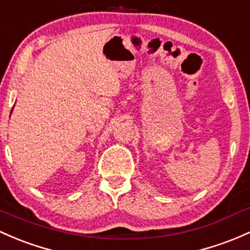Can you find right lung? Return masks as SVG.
Returning <instances> with one entry per match:
<instances>
[{"mask_svg":"<svg viewBox=\"0 0 250 250\" xmlns=\"http://www.w3.org/2000/svg\"><path fill=\"white\" fill-rule=\"evenodd\" d=\"M12 111H13V109H12ZM10 114H12V113H10Z\"/></svg>","mask_w":250,"mask_h":250,"instance_id":"obj_1","label":"right lung"}]
</instances>
